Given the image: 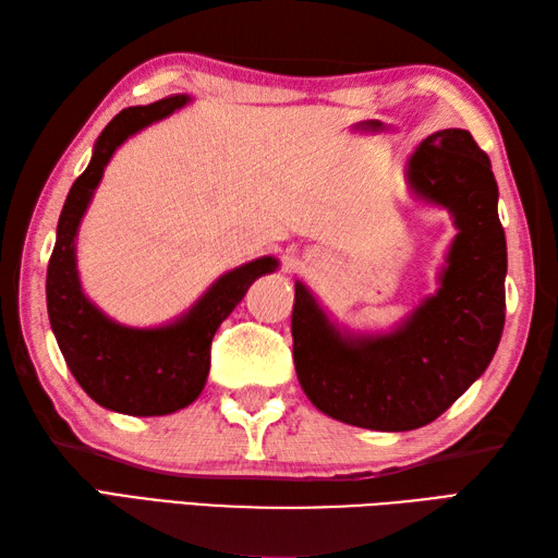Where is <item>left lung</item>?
I'll use <instances>...</instances> for the list:
<instances>
[{
	"mask_svg": "<svg viewBox=\"0 0 558 558\" xmlns=\"http://www.w3.org/2000/svg\"><path fill=\"white\" fill-rule=\"evenodd\" d=\"M414 192L446 206L458 234L441 288L390 336L342 338L302 282L292 354L306 398L328 417L376 432L434 422L487 369L506 322V234L492 162L465 129L426 136L412 153Z\"/></svg>",
	"mask_w": 558,
	"mask_h": 558,
	"instance_id": "obj_1",
	"label": "left lung"
}]
</instances>
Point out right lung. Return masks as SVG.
Listing matches in <instances>:
<instances>
[{
    "label": "right lung",
    "mask_w": 558,
    "mask_h": 558,
    "mask_svg": "<svg viewBox=\"0 0 558 558\" xmlns=\"http://www.w3.org/2000/svg\"><path fill=\"white\" fill-rule=\"evenodd\" d=\"M184 102L186 96H170L144 108H126L102 129L88 168L69 189L47 264V314L66 366L98 405L134 417H156L192 405L206 386L210 342L218 326L258 276L278 268V260L270 256L234 268L180 322L148 330L110 322L81 292L74 236L105 165L124 138Z\"/></svg>",
    "instance_id": "right-lung-1"
}]
</instances>
